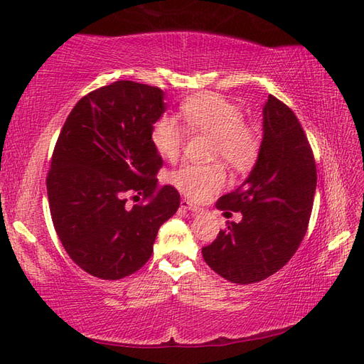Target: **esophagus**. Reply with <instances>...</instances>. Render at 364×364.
Here are the masks:
<instances>
[{"label": "esophagus", "instance_id": "obj_1", "mask_svg": "<svg viewBox=\"0 0 364 364\" xmlns=\"http://www.w3.org/2000/svg\"><path fill=\"white\" fill-rule=\"evenodd\" d=\"M181 208H183V210H188V211H193V213H200V211H202V208H200V207L194 205V203H191V202H190V200H187V199H182V202H181Z\"/></svg>", "mask_w": 364, "mask_h": 364}]
</instances>
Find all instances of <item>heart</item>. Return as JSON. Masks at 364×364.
<instances>
[{"mask_svg": "<svg viewBox=\"0 0 364 364\" xmlns=\"http://www.w3.org/2000/svg\"><path fill=\"white\" fill-rule=\"evenodd\" d=\"M183 120L191 129L203 131L215 139L213 157H223L235 170L250 168L259 154L258 132L245 125L242 111L219 94H199L185 100L181 106ZM187 131L174 115H162L151 129V141L164 159L173 161L179 156ZM170 181L185 196L203 200L223 188L225 171L223 165L185 164L171 173Z\"/></svg>", "mask_w": 364, "mask_h": 364, "instance_id": "1", "label": "heart"}]
</instances>
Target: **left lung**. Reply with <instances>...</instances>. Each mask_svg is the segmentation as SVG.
<instances>
[{"instance_id":"1","label":"left lung","mask_w":364,"mask_h":364,"mask_svg":"<svg viewBox=\"0 0 364 364\" xmlns=\"http://www.w3.org/2000/svg\"><path fill=\"white\" fill-rule=\"evenodd\" d=\"M262 141L249 177L220 198L219 210L241 211V223L220 230L202 256L235 284H253L284 267L307 232L316 165L304 129L287 105L269 95Z\"/></svg>"}]
</instances>
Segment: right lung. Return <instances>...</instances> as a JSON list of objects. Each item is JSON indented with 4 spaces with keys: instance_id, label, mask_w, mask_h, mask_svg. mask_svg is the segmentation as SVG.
<instances>
[{
    "instance_id": "right-lung-1",
    "label": "right lung",
    "mask_w": 364,
    "mask_h": 364,
    "mask_svg": "<svg viewBox=\"0 0 364 364\" xmlns=\"http://www.w3.org/2000/svg\"><path fill=\"white\" fill-rule=\"evenodd\" d=\"M164 97L156 86L119 80L80 99L61 128L46 179L52 223L70 259L95 278L144 267L159 228L181 205L171 185L157 188L162 157L151 129ZM128 192L149 202L128 209Z\"/></svg>"
}]
</instances>
